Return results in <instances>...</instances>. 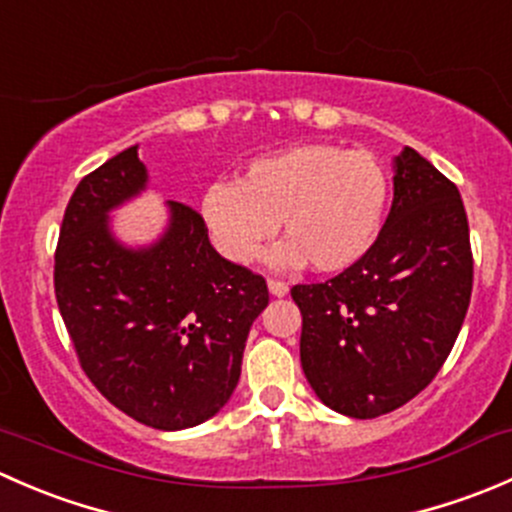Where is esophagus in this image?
<instances>
[{"label": "esophagus", "instance_id": "1", "mask_svg": "<svg viewBox=\"0 0 512 512\" xmlns=\"http://www.w3.org/2000/svg\"><path fill=\"white\" fill-rule=\"evenodd\" d=\"M267 287H270V292L275 294V297H285V294L289 292V287L280 280H267Z\"/></svg>", "mask_w": 512, "mask_h": 512}]
</instances>
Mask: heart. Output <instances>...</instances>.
Wrapping results in <instances>:
<instances>
[{
    "instance_id": "b5f03b06",
    "label": "heart",
    "mask_w": 512,
    "mask_h": 512,
    "mask_svg": "<svg viewBox=\"0 0 512 512\" xmlns=\"http://www.w3.org/2000/svg\"><path fill=\"white\" fill-rule=\"evenodd\" d=\"M386 173L369 151L302 143L250 160L240 183H213L200 198L210 240L225 260L245 265L282 220L287 240L275 267L312 262L319 272L354 265L381 230Z\"/></svg>"
}]
</instances>
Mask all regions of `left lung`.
I'll list each match as a JSON object with an SVG mask.
<instances>
[{
	"label": "left lung",
	"instance_id": "1",
	"mask_svg": "<svg viewBox=\"0 0 512 512\" xmlns=\"http://www.w3.org/2000/svg\"><path fill=\"white\" fill-rule=\"evenodd\" d=\"M473 289L456 183L414 148L396 156L394 203L374 245L337 277L294 285L299 359L314 394L376 418L421 394L456 344Z\"/></svg>",
	"mask_w": 512,
	"mask_h": 512
}]
</instances>
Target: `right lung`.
Listing matches in <instances>:
<instances>
[{
  "instance_id": "1",
  "label": "right lung",
  "mask_w": 512,
  "mask_h": 512,
  "mask_svg": "<svg viewBox=\"0 0 512 512\" xmlns=\"http://www.w3.org/2000/svg\"><path fill=\"white\" fill-rule=\"evenodd\" d=\"M136 146L76 185L54 255V292L81 369L116 409L158 431L218 414L267 282L210 245L203 215L170 200V225L146 250L108 230V210L146 188Z\"/></svg>"
}]
</instances>
